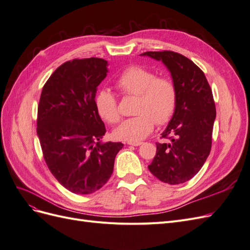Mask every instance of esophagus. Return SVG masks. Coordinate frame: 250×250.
I'll list each match as a JSON object with an SVG mask.
<instances>
[{"label":"esophagus","instance_id":"esophagus-1","mask_svg":"<svg viewBox=\"0 0 250 250\" xmlns=\"http://www.w3.org/2000/svg\"><path fill=\"white\" fill-rule=\"evenodd\" d=\"M128 145H130V146H140V145H142V142H128L127 143Z\"/></svg>","mask_w":250,"mask_h":250}]
</instances>
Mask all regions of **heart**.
I'll list each match as a JSON object with an SVG mask.
<instances>
[{"label":"heart","mask_w":250,"mask_h":250,"mask_svg":"<svg viewBox=\"0 0 250 250\" xmlns=\"http://www.w3.org/2000/svg\"><path fill=\"white\" fill-rule=\"evenodd\" d=\"M116 87L124 95L137 96L134 113L113 131L118 140L139 142L152 132L155 123L164 125L172 119L177 105V88L169 78H158L146 67H127L116 81ZM99 116L109 124L120 120L116 97L109 89H102L95 98Z\"/></svg>","instance_id":"1"}]
</instances>
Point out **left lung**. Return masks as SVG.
Wrapping results in <instances>:
<instances>
[{"label": "left lung", "mask_w": 250, "mask_h": 250, "mask_svg": "<svg viewBox=\"0 0 250 250\" xmlns=\"http://www.w3.org/2000/svg\"><path fill=\"white\" fill-rule=\"evenodd\" d=\"M141 56L162 62L177 88L176 110L162 133L172 137L169 143H156L148 169L163 183L184 184L199 172L210 152L216 119L211 89L204 73L179 53L145 52Z\"/></svg>", "instance_id": "obj_1"}]
</instances>
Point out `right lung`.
<instances>
[{
  "mask_svg": "<svg viewBox=\"0 0 250 250\" xmlns=\"http://www.w3.org/2000/svg\"><path fill=\"white\" fill-rule=\"evenodd\" d=\"M107 65L95 57L66 62L42 90L36 131L44 161L59 184L75 194H92L106 184L123 147L102 142L106 128L95 105Z\"/></svg>",
  "mask_w": 250,
  "mask_h": 250,
  "instance_id": "obj_1",
  "label": "right lung"
}]
</instances>
